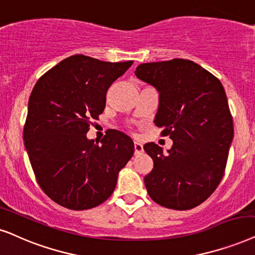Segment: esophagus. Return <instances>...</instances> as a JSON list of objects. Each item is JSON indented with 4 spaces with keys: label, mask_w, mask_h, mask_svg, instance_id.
<instances>
[{
    "label": "esophagus",
    "mask_w": 255,
    "mask_h": 255,
    "mask_svg": "<svg viewBox=\"0 0 255 255\" xmlns=\"http://www.w3.org/2000/svg\"><path fill=\"white\" fill-rule=\"evenodd\" d=\"M143 151H144L143 145L138 143V141H134V154H140Z\"/></svg>",
    "instance_id": "1"
}]
</instances>
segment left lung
<instances>
[{"label":"left lung","instance_id":"8db88e82","mask_svg":"<svg viewBox=\"0 0 255 255\" xmlns=\"http://www.w3.org/2000/svg\"><path fill=\"white\" fill-rule=\"evenodd\" d=\"M159 92L154 124L170 135L166 152L144 145L153 168L144 178L148 196L172 210H191L212 194L224 177L233 120L221 82L183 58L143 63L134 71Z\"/></svg>","mask_w":255,"mask_h":255}]
</instances>
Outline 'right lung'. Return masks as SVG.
I'll return each instance as SVG.
<instances>
[{"mask_svg": "<svg viewBox=\"0 0 255 255\" xmlns=\"http://www.w3.org/2000/svg\"><path fill=\"white\" fill-rule=\"evenodd\" d=\"M84 55L63 59L32 89L23 140L37 183L47 196L69 210L104 203L134 146L130 137L108 130L88 139L92 120L104 111L111 84L132 65Z\"/></svg>", "mask_w": 255, "mask_h": 255, "instance_id": "right-lung-1", "label": "right lung"}]
</instances>
